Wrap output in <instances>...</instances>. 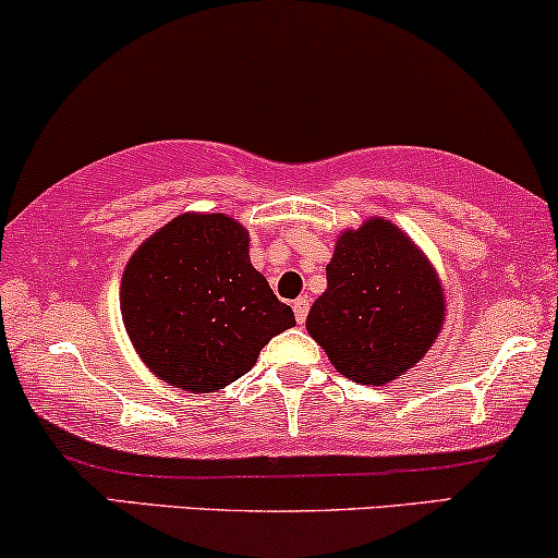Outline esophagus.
Returning a JSON list of instances; mask_svg holds the SVG:
<instances>
[{
    "label": "esophagus",
    "mask_w": 558,
    "mask_h": 558,
    "mask_svg": "<svg viewBox=\"0 0 558 558\" xmlns=\"http://www.w3.org/2000/svg\"><path fill=\"white\" fill-rule=\"evenodd\" d=\"M292 311H294V318H298V323L302 326V323L307 320V311H311V300L298 298V300L292 302Z\"/></svg>",
    "instance_id": "1"
}]
</instances>
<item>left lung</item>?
I'll return each mask as SVG.
<instances>
[{
  "label": "left lung",
  "mask_w": 558,
  "mask_h": 558,
  "mask_svg": "<svg viewBox=\"0 0 558 558\" xmlns=\"http://www.w3.org/2000/svg\"><path fill=\"white\" fill-rule=\"evenodd\" d=\"M326 277L307 331L343 377L385 385L422 360L442 326L445 300L435 271L396 225L369 219L343 232Z\"/></svg>",
  "instance_id": "1"
}]
</instances>
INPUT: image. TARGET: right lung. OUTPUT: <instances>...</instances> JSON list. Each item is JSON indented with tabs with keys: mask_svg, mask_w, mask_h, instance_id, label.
Segmentation results:
<instances>
[{
	"mask_svg": "<svg viewBox=\"0 0 558 558\" xmlns=\"http://www.w3.org/2000/svg\"><path fill=\"white\" fill-rule=\"evenodd\" d=\"M121 315L160 380L196 393L235 383L271 336L294 326L247 258V232L225 215H183L129 260Z\"/></svg>",
	"mask_w": 558,
	"mask_h": 558,
	"instance_id": "obj_1",
	"label": "right lung"
}]
</instances>
